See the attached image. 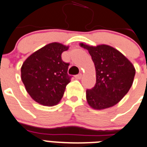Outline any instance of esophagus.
Returning a JSON list of instances; mask_svg holds the SVG:
<instances>
[{"mask_svg": "<svg viewBox=\"0 0 147 147\" xmlns=\"http://www.w3.org/2000/svg\"><path fill=\"white\" fill-rule=\"evenodd\" d=\"M76 78H77V79H81V78H82V74H81V73L78 74V76H76Z\"/></svg>", "mask_w": 147, "mask_h": 147, "instance_id": "1", "label": "esophagus"}]
</instances>
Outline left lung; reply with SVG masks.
Segmentation results:
<instances>
[{"label":"left lung","mask_w":147,"mask_h":147,"mask_svg":"<svg viewBox=\"0 0 147 147\" xmlns=\"http://www.w3.org/2000/svg\"><path fill=\"white\" fill-rule=\"evenodd\" d=\"M87 49L94 63L96 75L95 87L86 91L87 103L95 110L117 104L133 84L135 69L121 52L108 45L97 46L80 43Z\"/></svg>","instance_id":"obj_1"}]
</instances>
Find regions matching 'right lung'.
I'll return each mask as SVG.
<instances>
[{
  "instance_id": "right-lung-1",
  "label": "right lung",
  "mask_w": 147,
  "mask_h": 147,
  "mask_svg": "<svg viewBox=\"0 0 147 147\" xmlns=\"http://www.w3.org/2000/svg\"><path fill=\"white\" fill-rule=\"evenodd\" d=\"M69 46L59 42L49 43L30 55L22 64L21 77L26 90L35 102L44 106H54L61 100L71 76L69 63L61 55Z\"/></svg>"
}]
</instances>
